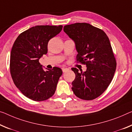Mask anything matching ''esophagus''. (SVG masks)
Segmentation results:
<instances>
[{
	"label": "esophagus",
	"mask_w": 132,
	"mask_h": 132,
	"mask_svg": "<svg viewBox=\"0 0 132 132\" xmlns=\"http://www.w3.org/2000/svg\"><path fill=\"white\" fill-rule=\"evenodd\" d=\"M62 72H66L67 70H68V69L67 68H62Z\"/></svg>",
	"instance_id": "obj_1"
}]
</instances>
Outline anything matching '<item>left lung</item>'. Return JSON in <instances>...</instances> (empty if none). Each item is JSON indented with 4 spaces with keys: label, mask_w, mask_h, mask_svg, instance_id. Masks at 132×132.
<instances>
[{
    "label": "left lung",
    "mask_w": 132,
    "mask_h": 132,
    "mask_svg": "<svg viewBox=\"0 0 132 132\" xmlns=\"http://www.w3.org/2000/svg\"><path fill=\"white\" fill-rule=\"evenodd\" d=\"M64 31L75 42L77 61L87 67L84 72L71 68L76 74L72 90L78 98L93 100L105 92L116 69L110 40L103 30L87 23L65 25Z\"/></svg>",
    "instance_id": "obj_1"
}]
</instances>
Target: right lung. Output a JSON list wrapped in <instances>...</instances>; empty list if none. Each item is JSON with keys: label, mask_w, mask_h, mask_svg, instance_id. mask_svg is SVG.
Instances as JSON below:
<instances>
[{"label": "right lung", "mask_w": 132, "mask_h": 132, "mask_svg": "<svg viewBox=\"0 0 132 132\" xmlns=\"http://www.w3.org/2000/svg\"><path fill=\"white\" fill-rule=\"evenodd\" d=\"M62 28V25L34 26L20 34L12 46L10 58L12 80L22 94L32 100H46L55 92L61 69L54 67L44 71L39 60L47 54L49 40Z\"/></svg>", "instance_id": "1"}]
</instances>
